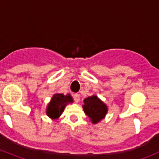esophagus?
Masks as SVG:
<instances>
[{
  "label": "esophagus",
  "mask_w": 159,
  "mask_h": 159,
  "mask_svg": "<svg viewBox=\"0 0 159 159\" xmlns=\"http://www.w3.org/2000/svg\"><path fill=\"white\" fill-rule=\"evenodd\" d=\"M73 98H74V100H75V103H78L80 100V96L79 94H75L73 96Z\"/></svg>",
  "instance_id": "obj_1"
}]
</instances>
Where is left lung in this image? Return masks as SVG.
Here are the masks:
<instances>
[{"label":"left lung","instance_id":"8db88e82","mask_svg":"<svg viewBox=\"0 0 159 159\" xmlns=\"http://www.w3.org/2000/svg\"><path fill=\"white\" fill-rule=\"evenodd\" d=\"M84 113L90 118L93 123H97L103 119L107 112V107L96 96H89L84 100Z\"/></svg>","mask_w":159,"mask_h":159}]
</instances>
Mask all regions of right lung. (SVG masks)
Segmentation results:
<instances>
[{
    "label": "right lung",
    "mask_w": 159,
    "mask_h": 159,
    "mask_svg": "<svg viewBox=\"0 0 159 159\" xmlns=\"http://www.w3.org/2000/svg\"><path fill=\"white\" fill-rule=\"evenodd\" d=\"M72 97L70 94H55L47 108V115L52 118H57L60 116L68 103H72Z\"/></svg>",
    "instance_id": "right-lung-1"
}]
</instances>
